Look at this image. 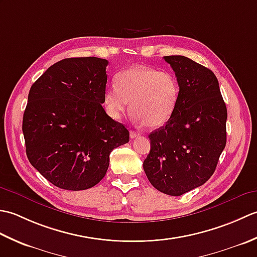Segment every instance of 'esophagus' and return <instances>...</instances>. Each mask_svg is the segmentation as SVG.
<instances>
[{
	"mask_svg": "<svg viewBox=\"0 0 257 257\" xmlns=\"http://www.w3.org/2000/svg\"><path fill=\"white\" fill-rule=\"evenodd\" d=\"M139 136L138 132H135V130H130V138H136Z\"/></svg>",
	"mask_w": 257,
	"mask_h": 257,
	"instance_id": "obj_1",
	"label": "esophagus"
}]
</instances>
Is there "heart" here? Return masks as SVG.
<instances>
[{"mask_svg": "<svg viewBox=\"0 0 257 257\" xmlns=\"http://www.w3.org/2000/svg\"><path fill=\"white\" fill-rule=\"evenodd\" d=\"M180 96L177 76L169 70L134 66L118 73L116 86L106 89V110L118 119L128 110L144 125L151 129L166 124L176 110Z\"/></svg>", "mask_w": 257, "mask_h": 257, "instance_id": "obj_1", "label": "heart"}]
</instances>
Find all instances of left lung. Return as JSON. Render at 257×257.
<instances>
[{"label":"left lung","instance_id":"8db88e82","mask_svg":"<svg viewBox=\"0 0 257 257\" xmlns=\"http://www.w3.org/2000/svg\"><path fill=\"white\" fill-rule=\"evenodd\" d=\"M180 96L166 125L149 135L144 170L160 192L179 196L204 184L226 145L225 102L214 73L185 56H165Z\"/></svg>","mask_w":257,"mask_h":257}]
</instances>
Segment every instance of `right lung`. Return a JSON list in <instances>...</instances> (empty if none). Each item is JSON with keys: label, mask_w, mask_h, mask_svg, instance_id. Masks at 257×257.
I'll return each mask as SVG.
<instances>
[{"label": "right lung", "mask_w": 257, "mask_h": 257, "mask_svg": "<svg viewBox=\"0 0 257 257\" xmlns=\"http://www.w3.org/2000/svg\"><path fill=\"white\" fill-rule=\"evenodd\" d=\"M107 59L65 58L32 85L23 116L26 155L43 177L64 190L92 188L109 155L129 132L102 108Z\"/></svg>", "instance_id": "1"}]
</instances>
